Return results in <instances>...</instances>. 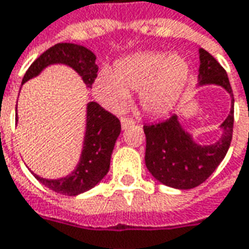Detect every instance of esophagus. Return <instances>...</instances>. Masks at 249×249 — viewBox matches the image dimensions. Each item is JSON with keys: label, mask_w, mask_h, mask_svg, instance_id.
<instances>
[{"label": "esophagus", "mask_w": 249, "mask_h": 249, "mask_svg": "<svg viewBox=\"0 0 249 249\" xmlns=\"http://www.w3.org/2000/svg\"><path fill=\"white\" fill-rule=\"evenodd\" d=\"M133 124H135V120L128 119V117H123V119H121V126H123V129H126L129 125Z\"/></svg>", "instance_id": "obj_1"}]
</instances>
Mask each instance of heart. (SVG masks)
Segmentation results:
<instances>
[{"mask_svg":"<svg viewBox=\"0 0 249 249\" xmlns=\"http://www.w3.org/2000/svg\"><path fill=\"white\" fill-rule=\"evenodd\" d=\"M189 64L179 55L139 52L119 60L114 70L102 69L94 93L109 109L119 112L129 93L140 91V105L151 116H164L178 104L189 81Z\"/></svg>","mask_w":249,"mask_h":249,"instance_id":"b5f03b06","label":"heart"}]
</instances>
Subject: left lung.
Masks as SVG:
<instances>
[{
    "label": "left lung",
    "instance_id": "8db88e82",
    "mask_svg": "<svg viewBox=\"0 0 249 249\" xmlns=\"http://www.w3.org/2000/svg\"><path fill=\"white\" fill-rule=\"evenodd\" d=\"M198 86L215 85L225 89L232 97V107L220 126L224 130L218 142L201 145L193 140L179 123L178 116L159 124L144 125L147 139L145 166L156 180L174 189L187 190L197 187L209 178L225 158L233 133V91L227 71L209 52L199 48Z\"/></svg>",
    "mask_w": 249,
    "mask_h": 249
}]
</instances>
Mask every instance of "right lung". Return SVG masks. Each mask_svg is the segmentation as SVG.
Returning <instances> with one entry per match:
<instances>
[{
	"label": "right lung",
	"mask_w": 249,
	"mask_h": 249,
	"mask_svg": "<svg viewBox=\"0 0 249 249\" xmlns=\"http://www.w3.org/2000/svg\"><path fill=\"white\" fill-rule=\"evenodd\" d=\"M66 64L81 75L85 85L91 88L97 78L98 66L95 55L86 47L72 43H59L43 52L22 78V83L37 76L51 64ZM17 110V107H16ZM17 121V119H16ZM121 132L120 120L107 112L97 102H89L86 107V132L81 159L75 170L59 179H46L34 174L40 183L55 193L64 196H78L93 189L105 177L110 167V156Z\"/></svg>",
	"instance_id": "obj_1"
}]
</instances>
